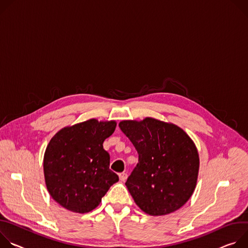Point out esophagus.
I'll use <instances>...</instances> for the list:
<instances>
[{
	"instance_id": "esophagus-1",
	"label": "esophagus",
	"mask_w": 248,
	"mask_h": 248,
	"mask_svg": "<svg viewBox=\"0 0 248 248\" xmlns=\"http://www.w3.org/2000/svg\"><path fill=\"white\" fill-rule=\"evenodd\" d=\"M127 177H128V175H127L126 172H121V173H119V178H120L121 181H125V180L127 179Z\"/></svg>"
}]
</instances>
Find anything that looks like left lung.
<instances>
[{"mask_svg":"<svg viewBox=\"0 0 248 248\" xmlns=\"http://www.w3.org/2000/svg\"><path fill=\"white\" fill-rule=\"evenodd\" d=\"M119 127L139 155L125 183L135 203L152 216L181 208L198 177L199 155L193 141L178 126L150 117L125 120Z\"/></svg>","mask_w":248,"mask_h":248,"instance_id":"8db88e82","label":"left lung"}]
</instances>
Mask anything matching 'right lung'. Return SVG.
<instances>
[{"label":"right lung","mask_w":248,"mask_h":248,"mask_svg":"<svg viewBox=\"0 0 248 248\" xmlns=\"http://www.w3.org/2000/svg\"><path fill=\"white\" fill-rule=\"evenodd\" d=\"M115 127V121L90 119L60 130L51 139L44 155V176L50 195L62 207L89 213L119 180L103 149Z\"/></svg>","instance_id":"right-lung-1"}]
</instances>
